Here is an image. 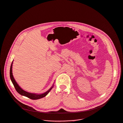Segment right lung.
I'll return each mask as SVG.
<instances>
[{
  "label": "right lung",
  "instance_id": "add662e5",
  "mask_svg": "<svg viewBox=\"0 0 123 123\" xmlns=\"http://www.w3.org/2000/svg\"><path fill=\"white\" fill-rule=\"evenodd\" d=\"M12 63L11 66V68H10V78L11 80H12V84L14 85V87L16 90V91L21 95L26 96L29 98L31 99H33V100H36V99H39L40 98H42L43 97H45L48 93L52 89V88L53 87V85L52 87H51L49 89L47 92H46L44 93H42V94H36V93H30L29 92H27L23 90L19 85L17 83V82L15 81L13 75H12Z\"/></svg>",
  "mask_w": 123,
  "mask_h": 123
}]
</instances>
